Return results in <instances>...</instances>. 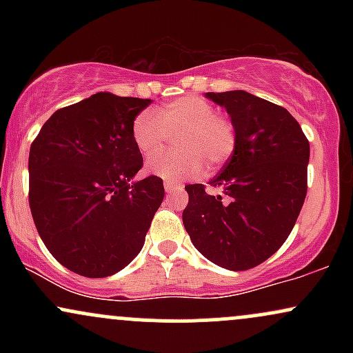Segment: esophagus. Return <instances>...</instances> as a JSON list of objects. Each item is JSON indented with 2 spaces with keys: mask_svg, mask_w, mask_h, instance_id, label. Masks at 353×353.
I'll use <instances>...</instances> for the list:
<instances>
[{
  "mask_svg": "<svg viewBox=\"0 0 353 353\" xmlns=\"http://www.w3.org/2000/svg\"><path fill=\"white\" fill-rule=\"evenodd\" d=\"M164 189L165 192H172V190L182 189V184L181 182H174V181H164Z\"/></svg>",
  "mask_w": 353,
  "mask_h": 353,
  "instance_id": "esophagus-1",
  "label": "esophagus"
}]
</instances>
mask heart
Instances as JSON below:
<instances>
[{
    "mask_svg": "<svg viewBox=\"0 0 353 353\" xmlns=\"http://www.w3.org/2000/svg\"><path fill=\"white\" fill-rule=\"evenodd\" d=\"M132 141L144 157L159 154L176 136L174 151L149 161L148 171L163 179H192L204 171H216L232 157L237 129L228 116L217 114L208 101L184 96L157 111H141L132 121Z\"/></svg>",
    "mask_w": 353,
    "mask_h": 353,
    "instance_id": "b5f03b06",
    "label": "heart"
}]
</instances>
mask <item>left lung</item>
Here are the masks:
<instances>
[{
    "mask_svg": "<svg viewBox=\"0 0 353 353\" xmlns=\"http://www.w3.org/2000/svg\"><path fill=\"white\" fill-rule=\"evenodd\" d=\"M237 129L229 163L204 184H189L182 222L196 249L216 265L249 270L274 255L292 232L307 196L310 145L295 117L245 91L208 92Z\"/></svg>",
    "mask_w": 353,
    "mask_h": 353,
    "instance_id": "obj_1",
    "label": "left lung"
}]
</instances>
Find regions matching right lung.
Returning a JSON list of instances; mask_svg holds the SVG:
<instances>
[{
	"label": "right lung",
	"instance_id": "1",
	"mask_svg": "<svg viewBox=\"0 0 353 353\" xmlns=\"http://www.w3.org/2000/svg\"><path fill=\"white\" fill-rule=\"evenodd\" d=\"M149 103L98 92L58 109L31 143L34 225L52 257L84 277L124 269L164 199L161 177L129 184L143 168L132 121Z\"/></svg>",
	"mask_w": 353,
	"mask_h": 353
}]
</instances>
